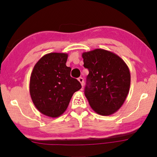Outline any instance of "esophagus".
Segmentation results:
<instances>
[{"instance_id":"34e87169","label":"esophagus","mask_w":157,"mask_h":157,"mask_svg":"<svg viewBox=\"0 0 157 157\" xmlns=\"http://www.w3.org/2000/svg\"><path fill=\"white\" fill-rule=\"evenodd\" d=\"M78 81L80 82L81 84H82V86H83V85H84V79L82 78H78Z\"/></svg>"}]
</instances>
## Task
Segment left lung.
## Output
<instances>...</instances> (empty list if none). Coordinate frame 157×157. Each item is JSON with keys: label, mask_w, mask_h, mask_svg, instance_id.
I'll use <instances>...</instances> for the list:
<instances>
[{"label": "left lung", "mask_w": 157, "mask_h": 157, "mask_svg": "<svg viewBox=\"0 0 157 157\" xmlns=\"http://www.w3.org/2000/svg\"><path fill=\"white\" fill-rule=\"evenodd\" d=\"M88 68L84 94L92 109L102 116L116 112L129 94L131 76L125 62L115 53L95 49L82 53Z\"/></svg>", "instance_id": "obj_1"}]
</instances>
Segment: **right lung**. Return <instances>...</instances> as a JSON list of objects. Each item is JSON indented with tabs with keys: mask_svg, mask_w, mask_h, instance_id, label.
Listing matches in <instances>:
<instances>
[{
	"mask_svg": "<svg viewBox=\"0 0 157 157\" xmlns=\"http://www.w3.org/2000/svg\"><path fill=\"white\" fill-rule=\"evenodd\" d=\"M67 59L66 53H48L36 62L31 73L32 100L41 113L51 118L63 114L74 93L82 88L78 79L71 77Z\"/></svg>",
	"mask_w": 157,
	"mask_h": 157,
	"instance_id": "obj_1",
	"label": "right lung"
}]
</instances>
